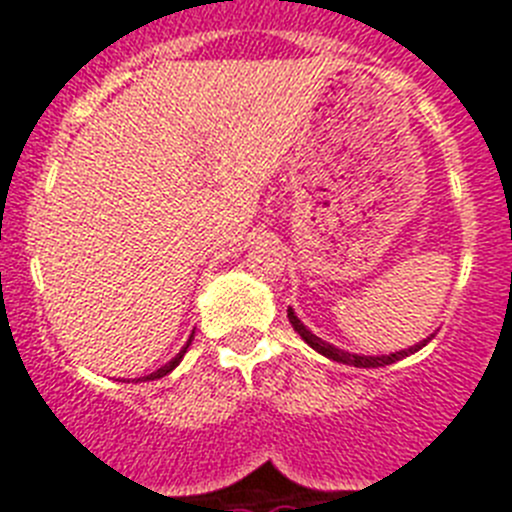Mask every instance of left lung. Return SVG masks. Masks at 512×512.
Masks as SVG:
<instances>
[{
	"label": "left lung",
	"mask_w": 512,
	"mask_h": 512,
	"mask_svg": "<svg viewBox=\"0 0 512 512\" xmlns=\"http://www.w3.org/2000/svg\"><path fill=\"white\" fill-rule=\"evenodd\" d=\"M289 322L294 325V330L299 333V336L304 338V341L312 346L315 351H320L322 356H328V359H333V362H341V364H351V367H385V364H395L398 359H403V356H409L414 354V351H419L422 346H427V341L422 343H416V346H411V349L406 351H395V354L390 356H359V354H349V351H343V349H336V346H330V343H325L322 338H317L315 333H309L307 328H304V322L299 320V317L294 315V309H289Z\"/></svg>",
	"instance_id": "1"
}]
</instances>
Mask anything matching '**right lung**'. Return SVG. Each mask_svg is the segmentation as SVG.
<instances>
[{
  "label": "right lung",
  "instance_id": "1",
  "mask_svg": "<svg viewBox=\"0 0 512 512\" xmlns=\"http://www.w3.org/2000/svg\"><path fill=\"white\" fill-rule=\"evenodd\" d=\"M190 343H192V338H190V341H187V346H184V349H182V351H179V354H176V356H174V359H171V362H169V364H163V367H161V369H156V372H153V375H148V377H145V380H158V377H163V375H169L171 369H174V367H176V364L182 362V356H184V351L190 349Z\"/></svg>",
  "mask_w": 512,
  "mask_h": 512
}]
</instances>
